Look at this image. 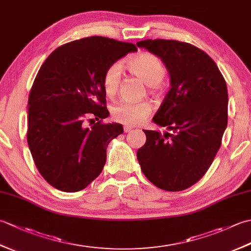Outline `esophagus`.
Segmentation results:
<instances>
[{"label":"esophagus","instance_id":"1","mask_svg":"<svg viewBox=\"0 0 251 251\" xmlns=\"http://www.w3.org/2000/svg\"><path fill=\"white\" fill-rule=\"evenodd\" d=\"M132 130V127L130 126H124V132H130Z\"/></svg>","mask_w":251,"mask_h":251}]
</instances>
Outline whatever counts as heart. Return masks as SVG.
<instances>
[{
    "label": "heart",
    "instance_id": "obj_1",
    "mask_svg": "<svg viewBox=\"0 0 251 251\" xmlns=\"http://www.w3.org/2000/svg\"><path fill=\"white\" fill-rule=\"evenodd\" d=\"M126 68L131 74L139 77L149 87V92L155 95L161 92L162 81L166 75L162 60L151 52H141L126 61ZM121 67L113 63L106 69L103 74L102 85L105 95L108 97L113 96L119 90L121 84ZM112 116L113 119L124 125H137L151 114L152 105L142 101V102H129V101H120L112 106Z\"/></svg>",
    "mask_w": 251,
    "mask_h": 251
}]
</instances>
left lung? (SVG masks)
Segmentation results:
<instances>
[{
  "label": "left lung",
  "instance_id": "1",
  "mask_svg": "<svg viewBox=\"0 0 251 251\" xmlns=\"http://www.w3.org/2000/svg\"><path fill=\"white\" fill-rule=\"evenodd\" d=\"M137 46L159 57L169 89L153 117L173 134L143 130L137 152L142 173L157 188L177 192L195 184L214 162L227 125V88L216 62L196 46L174 40H145Z\"/></svg>",
  "mask_w": 251,
  "mask_h": 251
}]
</instances>
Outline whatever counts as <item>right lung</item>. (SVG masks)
Returning a JSON list of instances; mask_svg holds the SVG:
<instances>
[{"mask_svg": "<svg viewBox=\"0 0 251 251\" xmlns=\"http://www.w3.org/2000/svg\"><path fill=\"white\" fill-rule=\"evenodd\" d=\"M137 47L103 36L61 45L40 68L28 100V140L35 166L47 182L63 192L86 188L102 172L109 142L123 134L109 116L103 74ZM97 123L83 126L87 117Z\"/></svg>", "mask_w": 251, "mask_h": 251, "instance_id": "obj_1", "label": "right lung"}]
</instances>
